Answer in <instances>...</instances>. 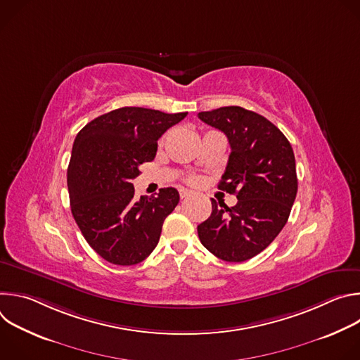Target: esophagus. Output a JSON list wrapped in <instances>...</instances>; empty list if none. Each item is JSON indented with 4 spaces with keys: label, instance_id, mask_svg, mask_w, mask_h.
Wrapping results in <instances>:
<instances>
[{
    "label": "esophagus",
    "instance_id": "esophagus-1",
    "mask_svg": "<svg viewBox=\"0 0 360 360\" xmlns=\"http://www.w3.org/2000/svg\"><path fill=\"white\" fill-rule=\"evenodd\" d=\"M192 195V192L191 191H188V189H179V196H181V199H185V198H188V196H191Z\"/></svg>",
    "mask_w": 360,
    "mask_h": 360
}]
</instances>
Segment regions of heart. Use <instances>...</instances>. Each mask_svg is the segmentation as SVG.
I'll list each match as a JSON object with an SVG mask.
<instances>
[{"mask_svg":"<svg viewBox=\"0 0 360 360\" xmlns=\"http://www.w3.org/2000/svg\"><path fill=\"white\" fill-rule=\"evenodd\" d=\"M191 184H198L199 182V179H198V176H189V179H188Z\"/></svg>","mask_w":360,"mask_h":360,"instance_id":"obj_1","label":"heart"}]
</instances>
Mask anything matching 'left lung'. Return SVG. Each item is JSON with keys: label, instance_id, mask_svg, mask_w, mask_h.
<instances>
[{"label": "left lung", "instance_id": "left-lung-1", "mask_svg": "<svg viewBox=\"0 0 360 360\" xmlns=\"http://www.w3.org/2000/svg\"><path fill=\"white\" fill-rule=\"evenodd\" d=\"M198 118L226 135L231 155L218 188L238 198L231 208L212 199V214L198 225V236L217 258L243 262L268 248L288 222L297 192L293 149L271 121L242 107Z\"/></svg>", "mask_w": 360, "mask_h": 360}]
</instances>
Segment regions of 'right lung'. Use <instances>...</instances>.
I'll use <instances>...</instances> for the list:
<instances>
[{"label": "right lung", "mask_w": 360, "mask_h": 360, "mask_svg": "<svg viewBox=\"0 0 360 360\" xmlns=\"http://www.w3.org/2000/svg\"><path fill=\"white\" fill-rule=\"evenodd\" d=\"M188 112L124 107L88 122L77 135L67 182L72 217L89 246L105 261L131 266L158 245L179 193L135 198L139 165L157 155L158 139Z\"/></svg>", "instance_id": "obj_1"}]
</instances>
